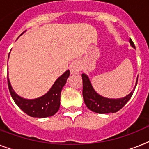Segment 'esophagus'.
<instances>
[{
    "instance_id": "34e87169",
    "label": "esophagus",
    "mask_w": 149,
    "mask_h": 149,
    "mask_svg": "<svg viewBox=\"0 0 149 149\" xmlns=\"http://www.w3.org/2000/svg\"><path fill=\"white\" fill-rule=\"evenodd\" d=\"M82 70V67H81V63L79 61H75L71 64L70 66V71L72 74L74 73H77Z\"/></svg>"
}]
</instances>
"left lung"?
Instances as JSON below:
<instances>
[{
  "label": "left lung",
  "mask_w": 149,
  "mask_h": 149,
  "mask_svg": "<svg viewBox=\"0 0 149 149\" xmlns=\"http://www.w3.org/2000/svg\"><path fill=\"white\" fill-rule=\"evenodd\" d=\"M130 45L136 49L135 45L131 38H130ZM82 78L83 84L82 96L85 104L90 111L98 113H115L120 111L131 98L138 82L137 78L134 88L127 96L120 98H108L100 95L99 94L96 92L95 90L92 87L87 75L82 73Z\"/></svg>",
  "instance_id": "1"
}]
</instances>
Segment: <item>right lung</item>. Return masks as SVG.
I'll list each match as a JSON object with an SVG mask.
<instances>
[{"label": "right lung", "instance_id": "1", "mask_svg": "<svg viewBox=\"0 0 149 149\" xmlns=\"http://www.w3.org/2000/svg\"><path fill=\"white\" fill-rule=\"evenodd\" d=\"M69 76H70V70H67L54 82L53 86H51V88L47 93L39 98H34V99H27L18 95L11 86L10 82L9 80L8 73H7L8 88L10 92L11 97L13 98L15 103L26 114L32 117L45 118V117L53 116L59 110L60 104H61V91L64 85L66 84Z\"/></svg>", "mask_w": 149, "mask_h": 149}]
</instances>
